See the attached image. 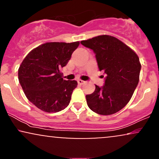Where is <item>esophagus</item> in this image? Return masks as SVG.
Here are the masks:
<instances>
[{
	"instance_id": "1",
	"label": "esophagus",
	"mask_w": 159,
	"mask_h": 159,
	"mask_svg": "<svg viewBox=\"0 0 159 159\" xmlns=\"http://www.w3.org/2000/svg\"><path fill=\"white\" fill-rule=\"evenodd\" d=\"M78 84L82 85V84H85L86 81H83V80H81V79H78Z\"/></svg>"
}]
</instances>
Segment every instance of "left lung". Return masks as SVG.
<instances>
[{
    "instance_id": "left-lung-1",
    "label": "left lung",
    "mask_w": 159,
    "mask_h": 159,
    "mask_svg": "<svg viewBox=\"0 0 159 159\" xmlns=\"http://www.w3.org/2000/svg\"><path fill=\"white\" fill-rule=\"evenodd\" d=\"M81 43L93 50L98 69L107 75L105 84L87 95L88 107L101 115H111L123 108L130 101L139 82L141 68L139 57L117 38L101 35Z\"/></svg>"
}]
</instances>
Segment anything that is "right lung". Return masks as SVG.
<instances>
[{"label": "right lung", "instance_id": "obj_1", "mask_svg": "<svg viewBox=\"0 0 159 159\" xmlns=\"http://www.w3.org/2000/svg\"><path fill=\"white\" fill-rule=\"evenodd\" d=\"M79 42L46 43L27 54L19 69V81L30 102L43 111L58 112L71 100L76 81H66L61 69L68 63Z\"/></svg>", "mask_w": 159, "mask_h": 159}]
</instances>
